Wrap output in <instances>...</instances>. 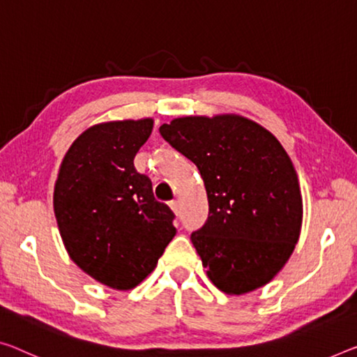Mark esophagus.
Here are the masks:
<instances>
[{"label": "esophagus", "instance_id": "1", "mask_svg": "<svg viewBox=\"0 0 357 357\" xmlns=\"http://www.w3.org/2000/svg\"><path fill=\"white\" fill-rule=\"evenodd\" d=\"M169 206H171V209L174 211L175 215H178V202L177 201H171V202H169Z\"/></svg>", "mask_w": 357, "mask_h": 357}]
</instances>
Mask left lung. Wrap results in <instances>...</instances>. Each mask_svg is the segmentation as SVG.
I'll use <instances>...</instances> for the list:
<instances>
[{"label":"left lung","instance_id":"left-lung-1","mask_svg":"<svg viewBox=\"0 0 357 357\" xmlns=\"http://www.w3.org/2000/svg\"><path fill=\"white\" fill-rule=\"evenodd\" d=\"M160 134L204 180L209 217L191 243L213 286L243 295L270 282L303 218L297 172L279 140L239 114L177 118Z\"/></svg>","mask_w":357,"mask_h":357}]
</instances>
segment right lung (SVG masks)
I'll return each mask as SVG.
<instances>
[{"mask_svg": "<svg viewBox=\"0 0 357 357\" xmlns=\"http://www.w3.org/2000/svg\"><path fill=\"white\" fill-rule=\"evenodd\" d=\"M151 130V118L92 126L68 148L54 188L70 259L112 289L139 286L175 236L174 212L134 167Z\"/></svg>", "mask_w": 357, "mask_h": 357, "instance_id": "add662e5", "label": "right lung"}]
</instances>
